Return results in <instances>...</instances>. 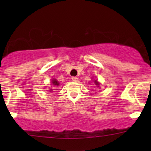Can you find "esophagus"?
<instances>
[{
	"label": "esophagus",
	"mask_w": 151,
	"mask_h": 151,
	"mask_svg": "<svg viewBox=\"0 0 151 151\" xmlns=\"http://www.w3.org/2000/svg\"><path fill=\"white\" fill-rule=\"evenodd\" d=\"M71 79H72V81H74V82H77V81H78V78H77V77H73Z\"/></svg>",
	"instance_id": "obj_1"
}]
</instances>
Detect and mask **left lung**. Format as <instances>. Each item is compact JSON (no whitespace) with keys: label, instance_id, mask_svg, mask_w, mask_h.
<instances>
[{"label":"left lung","instance_id":"obj_1","mask_svg":"<svg viewBox=\"0 0 151 151\" xmlns=\"http://www.w3.org/2000/svg\"><path fill=\"white\" fill-rule=\"evenodd\" d=\"M94 83H95L96 84V85H97V86H99V85H100V83H99L98 81H97V80H95V81H94Z\"/></svg>","mask_w":151,"mask_h":151}]
</instances>
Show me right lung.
<instances>
[{"label":"right lung","instance_id":"1","mask_svg":"<svg viewBox=\"0 0 151 151\" xmlns=\"http://www.w3.org/2000/svg\"><path fill=\"white\" fill-rule=\"evenodd\" d=\"M52 85H55H55H56V86H58L59 83L57 81V80H55V79H53V80H52ZM53 87H54V86H53ZM52 88H50V92H51V91H52Z\"/></svg>","mask_w":151,"mask_h":151}]
</instances>
